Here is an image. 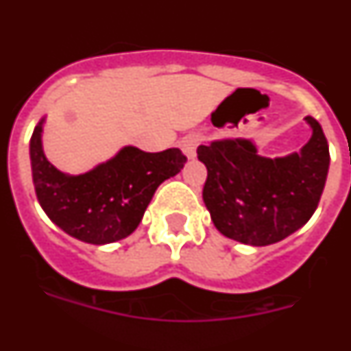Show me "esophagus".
I'll use <instances>...</instances> for the list:
<instances>
[{
  "instance_id": "esophagus-1",
  "label": "esophagus",
  "mask_w": 351,
  "mask_h": 351,
  "mask_svg": "<svg viewBox=\"0 0 351 351\" xmlns=\"http://www.w3.org/2000/svg\"><path fill=\"white\" fill-rule=\"evenodd\" d=\"M200 141H202V137H200L198 133H190V135H186L181 141L182 153L190 158V160H193V158L197 156V145L200 144Z\"/></svg>"
}]
</instances>
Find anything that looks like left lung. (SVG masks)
Returning a JSON list of instances; mask_svg holds the SVG:
<instances>
[{"label": "left lung", "mask_w": 351, "mask_h": 351, "mask_svg": "<svg viewBox=\"0 0 351 351\" xmlns=\"http://www.w3.org/2000/svg\"><path fill=\"white\" fill-rule=\"evenodd\" d=\"M304 121L311 138L287 156H262L251 138L198 145V160L207 167L204 204L219 234L250 246H269L309 221L325 188L330 156L320 123L311 116Z\"/></svg>", "instance_id": "left-lung-1"}]
</instances>
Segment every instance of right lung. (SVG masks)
Segmentation results:
<instances>
[{"label":"right lung","instance_id":"right-lung-1","mask_svg":"<svg viewBox=\"0 0 351 351\" xmlns=\"http://www.w3.org/2000/svg\"><path fill=\"white\" fill-rule=\"evenodd\" d=\"M43 125L45 117L29 141L36 198L54 225L82 243L101 246L133 234L158 186L186 163L178 147L144 153L125 145L89 172L70 176L56 169L43 153Z\"/></svg>","mask_w":351,"mask_h":351}]
</instances>
